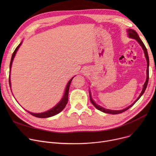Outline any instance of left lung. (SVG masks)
Masks as SVG:
<instances>
[{"instance_id":"left-lung-1","label":"left lung","mask_w":156,"mask_h":156,"mask_svg":"<svg viewBox=\"0 0 156 156\" xmlns=\"http://www.w3.org/2000/svg\"><path fill=\"white\" fill-rule=\"evenodd\" d=\"M128 35L130 38H134L135 40H137V42L140 44V45L142 46L143 50L144 51V54H145V56L146 57V59H147V79H146V81H145V83H144V87H143V89H142V91L141 92V94H140V95H139V97L137 98V99L132 104L130 105L129 106H128V108L122 109V110H120V111H112V110H109V109H105L102 107H101V106L97 105L94 101L92 100V97H91V95H90V101L92 102V104L94 105V107L96 108L98 110H99L102 112H105V113H109V114H120V113H122L123 112L125 111H126V110H128L129 108H130L132 106H133L135 102L140 99V98L141 97V96L143 95V94L144 93L145 89L147 88V84H148V81H149V55H148V52H147V48L144 45V44L143 43V42L142 41V40L140 38V37H139V36L138 35L137 33L133 30H132V29H128Z\"/></svg>"}]
</instances>
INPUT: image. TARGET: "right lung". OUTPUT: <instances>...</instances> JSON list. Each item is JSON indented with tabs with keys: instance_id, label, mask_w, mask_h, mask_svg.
<instances>
[{
	"instance_id": "add662e5",
	"label": "right lung",
	"mask_w": 156,
	"mask_h": 156,
	"mask_svg": "<svg viewBox=\"0 0 156 156\" xmlns=\"http://www.w3.org/2000/svg\"><path fill=\"white\" fill-rule=\"evenodd\" d=\"M22 42H21L19 45L16 48V49L14 50L12 55V57H11V62H10V71H11V66H12V61L14 59V57L15 56V54L17 52L18 49L19 48V47H20V45H21ZM74 78V77H73ZM72 78L69 81V82L68 83V85L66 87V90H65V92L64 94V96L62 97V99H61V101L57 104L55 107H54L52 109H51V110H49L48 111H46L45 112H42V113H32L30 112H29L31 115H33L34 116H35L37 118H48V117H51L53 116L55 114L59 113L60 112H61L64 108L66 107V105L68 101V93H69V87L71 85V82L73 80ZM9 85L11 87V81H10V75L9 76Z\"/></svg>"
}]
</instances>
